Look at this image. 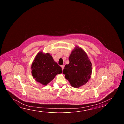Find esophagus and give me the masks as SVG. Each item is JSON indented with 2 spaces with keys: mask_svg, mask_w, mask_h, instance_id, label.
I'll list each match as a JSON object with an SVG mask.
<instances>
[{
  "mask_svg": "<svg viewBox=\"0 0 124 124\" xmlns=\"http://www.w3.org/2000/svg\"><path fill=\"white\" fill-rule=\"evenodd\" d=\"M61 67H62V70H63V69H64V66H63V65H62V66H61Z\"/></svg>",
  "mask_w": 124,
  "mask_h": 124,
  "instance_id": "esophagus-1",
  "label": "esophagus"
}]
</instances>
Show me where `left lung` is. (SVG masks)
<instances>
[{"label": "left lung", "mask_w": 124, "mask_h": 124, "mask_svg": "<svg viewBox=\"0 0 124 124\" xmlns=\"http://www.w3.org/2000/svg\"><path fill=\"white\" fill-rule=\"evenodd\" d=\"M70 63L65 66L63 73L71 86L79 88L87 83L91 78L92 65L87 54L76 46L69 58Z\"/></svg>", "instance_id": "obj_1"}]
</instances>
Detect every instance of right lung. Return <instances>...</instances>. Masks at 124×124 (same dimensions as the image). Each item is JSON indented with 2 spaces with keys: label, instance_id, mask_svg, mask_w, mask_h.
Masks as SVG:
<instances>
[{
  "label": "right lung",
  "instance_id": "1",
  "mask_svg": "<svg viewBox=\"0 0 124 124\" xmlns=\"http://www.w3.org/2000/svg\"><path fill=\"white\" fill-rule=\"evenodd\" d=\"M32 75L35 81L44 85L53 80L58 74L62 73L61 66L54 60L49 53L40 51L32 63Z\"/></svg>",
  "mask_w": 124,
  "mask_h": 124
}]
</instances>
